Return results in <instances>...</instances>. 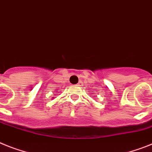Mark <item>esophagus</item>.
Returning <instances> with one entry per match:
<instances>
[{
	"mask_svg": "<svg viewBox=\"0 0 152 152\" xmlns=\"http://www.w3.org/2000/svg\"><path fill=\"white\" fill-rule=\"evenodd\" d=\"M77 86H82V82H80V83H79L78 84H77Z\"/></svg>",
	"mask_w": 152,
	"mask_h": 152,
	"instance_id": "esophagus-1",
	"label": "esophagus"
}]
</instances>
